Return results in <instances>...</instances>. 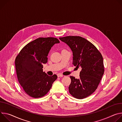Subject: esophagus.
Masks as SVG:
<instances>
[{
    "mask_svg": "<svg viewBox=\"0 0 122 122\" xmlns=\"http://www.w3.org/2000/svg\"><path fill=\"white\" fill-rule=\"evenodd\" d=\"M57 76H58V77H62V76H63V75L61 74H58Z\"/></svg>",
    "mask_w": 122,
    "mask_h": 122,
    "instance_id": "esophagus-1",
    "label": "esophagus"
}]
</instances>
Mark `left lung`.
Masks as SVG:
<instances>
[{"instance_id":"left-lung-1","label":"left lung","mask_w":122,"mask_h":122,"mask_svg":"<svg viewBox=\"0 0 122 122\" xmlns=\"http://www.w3.org/2000/svg\"><path fill=\"white\" fill-rule=\"evenodd\" d=\"M59 39L72 50L73 64L82 68L79 78L70 76L69 92L77 99L86 98L96 90L104 74L103 57L97 48L84 38L69 36Z\"/></svg>"}]
</instances>
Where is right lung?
I'll return each mask as SVG.
<instances>
[{"label": "right lung", "mask_w": 122, "mask_h": 122, "mask_svg": "<svg viewBox=\"0 0 122 122\" xmlns=\"http://www.w3.org/2000/svg\"><path fill=\"white\" fill-rule=\"evenodd\" d=\"M60 43L56 38H39L25 45L15 60L18 81L26 94L33 98L45 96L57 76H49L43 72V64L47 62L51 47Z\"/></svg>", "instance_id": "add662e5"}]
</instances>
